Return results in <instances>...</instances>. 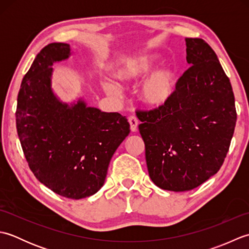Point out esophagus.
I'll list each match as a JSON object with an SVG mask.
<instances>
[{
	"label": "esophagus",
	"instance_id": "esophagus-1",
	"mask_svg": "<svg viewBox=\"0 0 249 249\" xmlns=\"http://www.w3.org/2000/svg\"><path fill=\"white\" fill-rule=\"evenodd\" d=\"M128 122L130 124V130L135 133V131H137V128H138V124H139L138 119H137L135 115H130L128 116Z\"/></svg>",
	"mask_w": 249,
	"mask_h": 249
}]
</instances>
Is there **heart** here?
Returning <instances> with one entry per match:
<instances>
[{"label":"heart","instance_id":"obj_1","mask_svg":"<svg viewBox=\"0 0 249 249\" xmlns=\"http://www.w3.org/2000/svg\"><path fill=\"white\" fill-rule=\"evenodd\" d=\"M157 66V57L154 54H142L124 62L116 75L122 81L138 82ZM105 91L110 96L118 98L121 89L114 82L106 81ZM174 91V78L168 70H158L146 78L139 88V98L150 108H158L170 100Z\"/></svg>","mask_w":249,"mask_h":249}]
</instances>
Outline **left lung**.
Returning a JSON list of instances; mask_svg holds the SVG:
<instances>
[{
    "mask_svg": "<svg viewBox=\"0 0 249 249\" xmlns=\"http://www.w3.org/2000/svg\"><path fill=\"white\" fill-rule=\"evenodd\" d=\"M190 65L170 100L137 110L150 178L161 189L185 192L223 166L236 123L234 94L214 50L201 38H186Z\"/></svg>",
    "mask_w": 249,
    "mask_h": 249,
    "instance_id": "obj_1",
    "label": "left lung"
}]
</instances>
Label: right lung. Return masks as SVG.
I'll return each mask as SVG.
<instances>
[{"label":"right lung","mask_w":249,"mask_h":249,"mask_svg":"<svg viewBox=\"0 0 249 249\" xmlns=\"http://www.w3.org/2000/svg\"><path fill=\"white\" fill-rule=\"evenodd\" d=\"M71 46L52 43L36 55L17 98L16 124L31 171L52 192L70 199L96 194L111 157L129 134L126 116L60 102L51 89L53 63L68 59Z\"/></svg>","instance_id":"1"}]
</instances>
